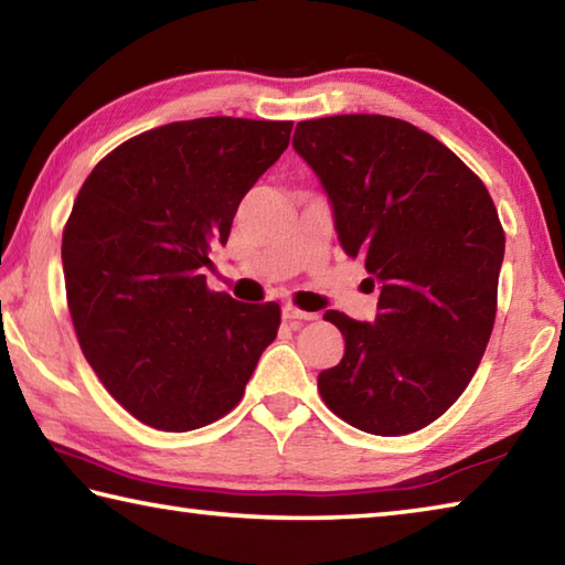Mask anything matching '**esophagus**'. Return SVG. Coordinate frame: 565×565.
Listing matches in <instances>:
<instances>
[{"mask_svg":"<svg viewBox=\"0 0 565 565\" xmlns=\"http://www.w3.org/2000/svg\"><path fill=\"white\" fill-rule=\"evenodd\" d=\"M281 317H284V321H289V323H299V321H313V319H317V313L301 311V309H296V306H284Z\"/></svg>","mask_w":565,"mask_h":565,"instance_id":"obj_1","label":"esophagus"}]
</instances>
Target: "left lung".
Instances as JSON below:
<instances>
[{
	"label": "left lung",
	"mask_w": 565,
	"mask_h": 565,
	"mask_svg": "<svg viewBox=\"0 0 565 565\" xmlns=\"http://www.w3.org/2000/svg\"><path fill=\"white\" fill-rule=\"evenodd\" d=\"M294 149L327 189L341 248L381 284L374 323L323 313L347 351L319 374V394L359 431L414 434L463 394L491 339L505 248L493 199L404 119L299 121Z\"/></svg>",
	"instance_id": "8db88e82"
}]
</instances>
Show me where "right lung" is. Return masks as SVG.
<instances>
[{"label": "right lung", "mask_w": 565, "mask_h": 565, "mask_svg": "<svg viewBox=\"0 0 565 565\" xmlns=\"http://www.w3.org/2000/svg\"><path fill=\"white\" fill-rule=\"evenodd\" d=\"M291 127L171 121L109 151L76 194L62 234L72 323L94 374L141 424L171 434L214 424L276 339L279 303L212 291L204 269Z\"/></svg>", "instance_id": "add662e5"}]
</instances>
